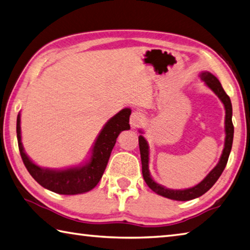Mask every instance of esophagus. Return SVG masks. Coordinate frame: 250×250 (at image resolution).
I'll list each match as a JSON object with an SVG mask.
<instances>
[{
	"instance_id": "34e87169",
	"label": "esophagus",
	"mask_w": 250,
	"mask_h": 250,
	"mask_svg": "<svg viewBox=\"0 0 250 250\" xmlns=\"http://www.w3.org/2000/svg\"><path fill=\"white\" fill-rule=\"evenodd\" d=\"M141 122H143V114H141L140 112L138 111H135L131 113L130 115V125L133 128H136V127H138Z\"/></svg>"
}]
</instances>
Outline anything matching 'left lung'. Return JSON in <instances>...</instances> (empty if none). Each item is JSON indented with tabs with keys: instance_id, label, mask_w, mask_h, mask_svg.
I'll list each match as a JSON object with an SVG mask.
<instances>
[{
	"instance_id": "obj_1",
	"label": "left lung",
	"mask_w": 250,
	"mask_h": 250,
	"mask_svg": "<svg viewBox=\"0 0 250 250\" xmlns=\"http://www.w3.org/2000/svg\"><path fill=\"white\" fill-rule=\"evenodd\" d=\"M201 81L206 83L211 90H212L216 96L224 104L225 107V143H224V149L222 155H221L219 163L216 167L211 171L208 175H207L204 180H202L198 185H196L191 188H187V189H168L160 184L155 183L151 175L149 173V146L148 143L144 138V136H139V150H140V158H141V166H143V176L145 182L147 183L150 189H152L158 195L166 197L168 199L178 200V201H187L195 199L197 197H200L208 191L211 187H212L215 182L219 180L221 174L224 171L225 167H227L229 155L232 149L233 144V137H234V126L232 123V103H230L229 97L225 93L224 89L222 88V84L220 83L219 79L209 72H202L200 75ZM141 133V131H140Z\"/></svg>"
}]
</instances>
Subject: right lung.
<instances>
[{
    "instance_id": "add662e5",
    "label": "right lung",
    "mask_w": 250,
    "mask_h": 250,
    "mask_svg": "<svg viewBox=\"0 0 250 250\" xmlns=\"http://www.w3.org/2000/svg\"><path fill=\"white\" fill-rule=\"evenodd\" d=\"M130 109H123L107 121L92 148L91 158L84 166L65 169H50L38 167L23 151L21 135V114L17 116L16 133L18 148L28 172L42 187L60 195H77L91 190L104 173L112 149L121 131L129 129Z\"/></svg>"
}]
</instances>
